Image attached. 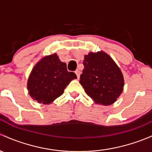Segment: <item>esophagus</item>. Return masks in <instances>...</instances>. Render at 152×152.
I'll list each match as a JSON object with an SVG mask.
<instances>
[{"mask_svg": "<svg viewBox=\"0 0 152 152\" xmlns=\"http://www.w3.org/2000/svg\"><path fill=\"white\" fill-rule=\"evenodd\" d=\"M75 73H76V76H77V78H78V79H79V76H80V73H81L80 71H79V70H76V71H75Z\"/></svg>", "mask_w": 152, "mask_h": 152, "instance_id": "esophagus-1", "label": "esophagus"}]
</instances>
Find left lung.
I'll return each instance as SVG.
<instances>
[{"mask_svg": "<svg viewBox=\"0 0 152 152\" xmlns=\"http://www.w3.org/2000/svg\"><path fill=\"white\" fill-rule=\"evenodd\" d=\"M84 68L79 83L95 103H114L123 91L124 78L119 67L105 52H89L84 56Z\"/></svg>", "mask_w": 152, "mask_h": 152, "instance_id": "left-lung-1", "label": "left lung"}]
</instances>
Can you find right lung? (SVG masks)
Listing matches in <instances>:
<instances>
[{"label":"right lung","instance_id":"obj_1","mask_svg":"<svg viewBox=\"0 0 152 152\" xmlns=\"http://www.w3.org/2000/svg\"><path fill=\"white\" fill-rule=\"evenodd\" d=\"M73 72L67 71V65L57 54L43 57L34 66L28 81L30 97L38 103L49 104L63 95L64 89L73 79Z\"/></svg>","mask_w":152,"mask_h":152}]
</instances>
